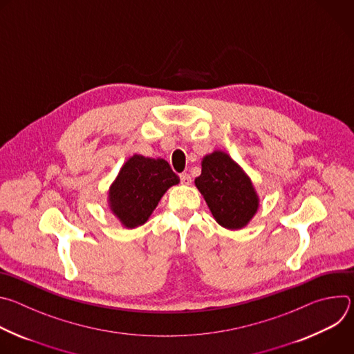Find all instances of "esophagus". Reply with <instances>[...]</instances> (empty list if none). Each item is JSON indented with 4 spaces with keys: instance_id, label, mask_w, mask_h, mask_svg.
<instances>
[{
    "instance_id": "1",
    "label": "esophagus",
    "mask_w": 354,
    "mask_h": 354,
    "mask_svg": "<svg viewBox=\"0 0 354 354\" xmlns=\"http://www.w3.org/2000/svg\"><path fill=\"white\" fill-rule=\"evenodd\" d=\"M180 182L183 185H190L192 183V178L189 174H180Z\"/></svg>"
}]
</instances>
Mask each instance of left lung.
<instances>
[{
  "mask_svg": "<svg viewBox=\"0 0 354 354\" xmlns=\"http://www.w3.org/2000/svg\"><path fill=\"white\" fill-rule=\"evenodd\" d=\"M216 221L228 230L245 227L255 216L259 198L250 179L223 151H214L201 161V174L194 179Z\"/></svg>",
  "mask_w": 354,
  "mask_h": 354,
  "instance_id": "obj_1",
  "label": "left lung"
}]
</instances>
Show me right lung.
<instances>
[{"mask_svg": "<svg viewBox=\"0 0 354 354\" xmlns=\"http://www.w3.org/2000/svg\"><path fill=\"white\" fill-rule=\"evenodd\" d=\"M178 183L179 176L165 160L133 156L111 186V210L127 228L142 225L164 193Z\"/></svg>", "mask_w": 354, "mask_h": 354, "instance_id": "obj_1", "label": "right lung"}]
</instances>
